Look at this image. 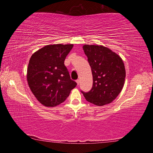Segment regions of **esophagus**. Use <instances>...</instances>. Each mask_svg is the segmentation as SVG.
<instances>
[{"instance_id": "obj_1", "label": "esophagus", "mask_w": 153, "mask_h": 153, "mask_svg": "<svg viewBox=\"0 0 153 153\" xmlns=\"http://www.w3.org/2000/svg\"><path fill=\"white\" fill-rule=\"evenodd\" d=\"M79 82H80V80H79V79H77V80H76V83H77V85H79Z\"/></svg>"}]
</instances>
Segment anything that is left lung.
<instances>
[{"label": "left lung", "mask_w": 153, "mask_h": 153, "mask_svg": "<svg viewBox=\"0 0 153 153\" xmlns=\"http://www.w3.org/2000/svg\"><path fill=\"white\" fill-rule=\"evenodd\" d=\"M91 67L92 89L83 92L88 102L97 106L109 104L122 90L126 78L123 61L117 54L102 45L83 46Z\"/></svg>", "instance_id": "8db88e82"}]
</instances>
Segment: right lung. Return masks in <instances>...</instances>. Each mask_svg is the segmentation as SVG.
Wrapping results in <instances>:
<instances>
[{
    "label": "right lung",
    "instance_id": "obj_1",
    "mask_svg": "<svg viewBox=\"0 0 153 153\" xmlns=\"http://www.w3.org/2000/svg\"><path fill=\"white\" fill-rule=\"evenodd\" d=\"M73 46L71 44L46 45L31 56L27 70L28 86L45 107H54L63 102L76 86L64 64Z\"/></svg>",
    "mask_w": 153,
    "mask_h": 153
}]
</instances>
